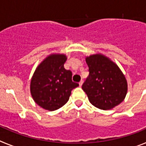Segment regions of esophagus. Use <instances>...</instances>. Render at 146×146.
<instances>
[{
  "label": "esophagus",
  "instance_id": "obj_1",
  "mask_svg": "<svg viewBox=\"0 0 146 146\" xmlns=\"http://www.w3.org/2000/svg\"><path fill=\"white\" fill-rule=\"evenodd\" d=\"M82 83H83V80H81L80 82H79V85H80V86H82Z\"/></svg>",
  "mask_w": 146,
  "mask_h": 146
}]
</instances>
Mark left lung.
<instances>
[{"label": "left lung", "instance_id": "obj_1", "mask_svg": "<svg viewBox=\"0 0 146 146\" xmlns=\"http://www.w3.org/2000/svg\"><path fill=\"white\" fill-rule=\"evenodd\" d=\"M89 75L82 86L89 101L96 108L110 110L123 101L127 82L119 67L101 54L86 57Z\"/></svg>", "mask_w": 146, "mask_h": 146}]
</instances>
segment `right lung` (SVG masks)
<instances>
[{"mask_svg": "<svg viewBox=\"0 0 146 146\" xmlns=\"http://www.w3.org/2000/svg\"><path fill=\"white\" fill-rule=\"evenodd\" d=\"M64 54L49 55L38 66L31 81V94L38 106L53 111L68 102L71 91L79 86L72 81V73L64 69Z\"/></svg>", "mask_w": 146, "mask_h": 146, "instance_id": "add662e5", "label": "right lung"}]
</instances>
